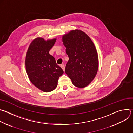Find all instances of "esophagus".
Segmentation results:
<instances>
[{"label": "esophagus", "instance_id": "esophagus-1", "mask_svg": "<svg viewBox=\"0 0 133 133\" xmlns=\"http://www.w3.org/2000/svg\"><path fill=\"white\" fill-rule=\"evenodd\" d=\"M61 68L63 69V70L64 71H65V65H61Z\"/></svg>", "mask_w": 133, "mask_h": 133}]
</instances>
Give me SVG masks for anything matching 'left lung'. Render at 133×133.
Here are the masks:
<instances>
[{"label":"left lung","instance_id":"left-lung-1","mask_svg":"<svg viewBox=\"0 0 133 133\" xmlns=\"http://www.w3.org/2000/svg\"><path fill=\"white\" fill-rule=\"evenodd\" d=\"M62 41L69 57L66 74L76 87L87 86L95 77L98 69V56L94 44L85 32L78 29L64 35Z\"/></svg>","mask_w":133,"mask_h":133}]
</instances>
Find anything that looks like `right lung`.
<instances>
[{"mask_svg": "<svg viewBox=\"0 0 133 133\" xmlns=\"http://www.w3.org/2000/svg\"><path fill=\"white\" fill-rule=\"evenodd\" d=\"M56 41V38L46 41L43 38L37 37L30 43L26 56V70L30 81L46 92L57 87L59 77L64 73L49 53Z\"/></svg>", "mask_w": 133, "mask_h": 133, "instance_id": "add662e5", "label": "right lung"}]
</instances>
